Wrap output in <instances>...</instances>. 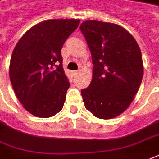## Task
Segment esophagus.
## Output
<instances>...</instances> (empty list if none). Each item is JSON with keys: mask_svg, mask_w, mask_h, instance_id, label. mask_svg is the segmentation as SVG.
I'll use <instances>...</instances> for the list:
<instances>
[{"mask_svg": "<svg viewBox=\"0 0 159 159\" xmlns=\"http://www.w3.org/2000/svg\"><path fill=\"white\" fill-rule=\"evenodd\" d=\"M78 72H79L78 70H74V71H72V74H73V75H75L78 74Z\"/></svg>", "mask_w": 159, "mask_h": 159, "instance_id": "1", "label": "esophagus"}]
</instances>
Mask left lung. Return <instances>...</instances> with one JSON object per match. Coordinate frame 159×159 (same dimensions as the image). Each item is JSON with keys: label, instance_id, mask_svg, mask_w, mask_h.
Masks as SVG:
<instances>
[{"label": "left lung", "instance_id": "obj_1", "mask_svg": "<svg viewBox=\"0 0 159 159\" xmlns=\"http://www.w3.org/2000/svg\"><path fill=\"white\" fill-rule=\"evenodd\" d=\"M93 62V77L81 94L86 110L101 119L119 116L133 101L143 75L138 43L121 26L86 20L80 26Z\"/></svg>", "mask_w": 159, "mask_h": 159}]
</instances>
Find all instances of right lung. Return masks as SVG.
I'll return each mask as SVG.
<instances>
[{
    "label": "right lung",
    "mask_w": 159,
    "mask_h": 159,
    "mask_svg": "<svg viewBox=\"0 0 159 159\" xmlns=\"http://www.w3.org/2000/svg\"><path fill=\"white\" fill-rule=\"evenodd\" d=\"M79 22L75 19L40 22L22 35L12 53V86L34 116L50 117L63 107L70 82L62 68L61 48Z\"/></svg>",
    "instance_id": "1"
}]
</instances>
